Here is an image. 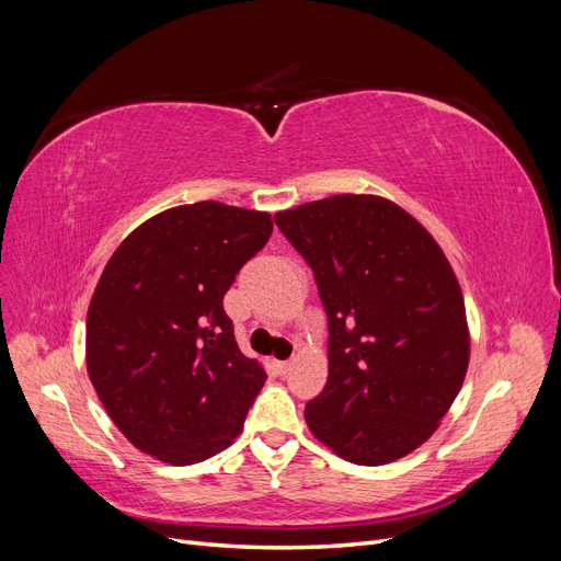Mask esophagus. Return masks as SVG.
<instances>
[{
	"label": "esophagus",
	"mask_w": 561,
	"mask_h": 561,
	"mask_svg": "<svg viewBox=\"0 0 561 561\" xmlns=\"http://www.w3.org/2000/svg\"><path fill=\"white\" fill-rule=\"evenodd\" d=\"M276 367H278L280 375H287V369L293 367V360H280V363H276Z\"/></svg>",
	"instance_id": "1"
}]
</instances>
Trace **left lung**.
Masks as SVG:
<instances>
[{"instance_id": "1", "label": "left lung", "mask_w": 561, "mask_h": 561, "mask_svg": "<svg viewBox=\"0 0 561 561\" xmlns=\"http://www.w3.org/2000/svg\"><path fill=\"white\" fill-rule=\"evenodd\" d=\"M328 313V383L304 410L336 456L383 466L437 431L470 360L463 293L419 219L375 194L276 213Z\"/></svg>"}]
</instances>
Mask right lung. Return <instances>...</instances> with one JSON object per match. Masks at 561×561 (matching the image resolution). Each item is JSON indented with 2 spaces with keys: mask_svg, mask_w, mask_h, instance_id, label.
<instances>
[{
  "mask_svg": "<svg viewBox=\"0 0 561 561\" xmlns=\"http://www.w3.org/2000/svg\"><path fill=\"white\" fill-rule=\"evenodd\" d=\"M274 222L217 201L168 208L133 229L89 304L87 367L128 443L171 466L227 449L266 381L241 353L222 301Z\"/></svg>",
  "mask_w": 561,
  "mask_h": 561,
  "instance_id": "1",
  "label": "right lung"
}]
</instances>
